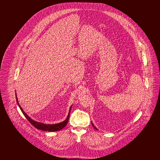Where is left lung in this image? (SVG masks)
Here are the masks:
<instances>
[{
  "mask_svg": "<svg viewBox=\"0 0 160 160\" xmlns=\"http://www.w3.org/2000/svg\"><path fill=\"white\" fill-rule=\"evenodd\" d=\"M92 126L94 127V128H95V129H97V128H96V127L94 126V125L92 123Z\"/></svg>",
  "mask_w": 160,
  "mask_h": 160,
  "instance_id": "8db88e82",
  "label": "left lung"
}]
</instances>
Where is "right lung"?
Wrapping results in <instances>:
<instances>
[{
  "mask_svg": "<svg viewBox=\"0 0 160 160\" xmlns=\"http://www.w3.org/2000/svg\"><path fill=\"white\" fill-rule=\"evenodd\" d=\"M15 97H16V100H17V102L18 105V106L20 107V110H22V113H23L24 116L26 118V119L28 120V121L31 123L32 125H33L35 128H37V129H41L42 131H50V132H53V131H59L61 129L63 128L67 124V123L68 122L69 117V114H70V112H71V107H70L68 115L67 118V119L63 121V122L59 123H56V124H45L41 122H37L33 121V119H32L31 118L26 114L24 111H23V108L21 107L19 104V102L18 101V99L17 97V94L15 93Z\"/></svg>",
  "mask_w": 160,
  "mask_h": 160,
  "instance_id": "obj_1",
  "label": "right lung"
}]
</instances>
